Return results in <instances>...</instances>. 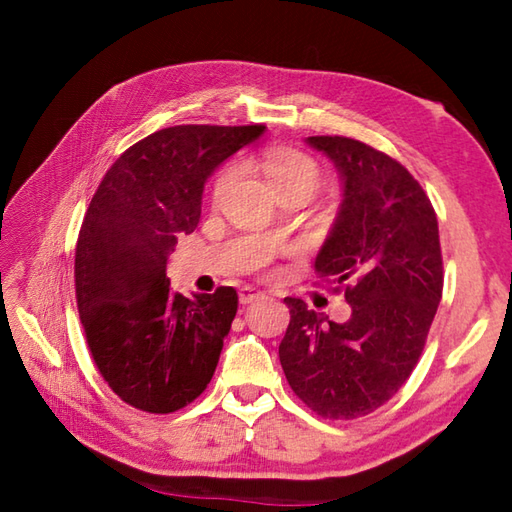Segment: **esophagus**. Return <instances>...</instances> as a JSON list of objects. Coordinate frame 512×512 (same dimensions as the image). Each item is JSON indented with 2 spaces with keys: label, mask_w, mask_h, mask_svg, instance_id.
I'll use <instances>...</instances> for the list:
<instances>
[{
  "label": "esophagus",
  "mask_w": 512,
  "mask_h": 512,
  "mask_svg": "<svg viewBox=\"0 0 512 512\" xmlns=\"http://www.w3.org/2000/svg\"><path fill=\"white\" fill-rule=\"evenodd\" d=\"M266 297V292H259V290H255V288H250V286H244L242 290H239V301L244 303H253V301H257V299H264Z\"/></svg>",
  "instance_id": "esophagus-1"
}]
</instances>
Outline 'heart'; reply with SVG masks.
Returning <instances> with one entry per match:
<instances>
[{"label": "heart", "instance_id": "obj_1", "mask_svg": "<svg viewBox=\"0 0 512 512\" xmlns=\"http://www.w3.org/2000/svg\"><path fill=\"white\" fill-rule=\"evenodd\" d=\"M257 167L266 178L268 187L277 193V198L295 191L312 195L317 193L323 180V173H321V167L317 165V160L292 147L266 149L262 158H259ZM233 182H235V169L228 167L220 173V176H217L213 184V200L224 198Z\"/></svg>", "mask_w": 512, "mask_h": 512}]
</instances>
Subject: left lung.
I'll list each match as a JSON object with an SVG mask.
<instances>
[{"label":"left lung","mask_w":512,"mask_h":512,"mask_svg":"<svg viewBox=\"0 0 512 512\" xmlns=\"http://www.w3.org/2000/svg\"><path fill=\"white\" fill-rule=\"evenodd\" d=\"M341 178L343 200L314 273L345 286L343 323L286 297L279 361L292 391L323 418L378 409L411 376L442 299L436 211L411 173L361 140L310 136Z\"/></svg>","instance_id":"1"}]
</instances>
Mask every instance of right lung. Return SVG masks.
Masks as SVG:
<instances>
[{
	"label": "right lung",
	"mask_w": 512,
	"mask_h": 512,
	"mask_svg": "<svg viewBox=\"0 0 512 512\" xmlns=\"http://www.w3.org/2000/svg\"><path fill=\"white\" fill-rule=\"evenodd\" d=\"M264 125H176L138 140L105 173L76 244V306L105 383L127 405L171 413L211 383L237 312L231 286L182 297L167 262L195 231L204 184Z\"/></svg>",
	"instance_id": "1"
}]
</instances>
